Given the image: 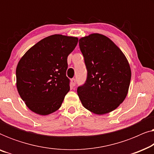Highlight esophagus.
I'll list each match as a JSON object with an SVG mask.
<instances>
[{
	"instance_id": "obj_1",
	"label": "esophagus",
	"mask_w": 154,
	"mask_h": 154,
	"mask_svg": "<svg viewBox=\"0 0 154 154\" xmlns=\"http://www.w3.org/2000/svg\"><path fill=\"white\" fill-rule=\"evenodd\" d=\"M71 85H72V86H75V82H76V81H75V79H72L71 80Z\"/></svg>"
}]
</instances>
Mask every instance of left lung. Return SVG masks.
<instances>
[{
	"mask_svg": "<svg viewBox=\"0 0 154 154\" xmlns=\"http://www.w3.org/2000/svg\"><path fill=\"white\" fill-rule=\"evenodd\" d=\"M87 79L77 92L85 109L105 114L117 108L129 89L131 70L125 56L113 42L100 33L79 40Z\"/></svg>",
	"mask_w": 154,
	"mask_h": 154,
	"instance_id": "8db88e82",
	"label": "left lung"
}]
</instances>
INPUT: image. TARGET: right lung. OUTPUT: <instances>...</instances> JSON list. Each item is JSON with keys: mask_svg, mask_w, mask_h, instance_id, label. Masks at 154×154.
I'll return each mask as SVG.
<instances>
[{"mask_svg": "<svg viewBox=\"0 0 154 154\" xmlns=\"http://www.w3.org/2000/svg\"><path fill=\"white\" fill-rule=\"evenodd\" d=\"M78 41L75 37L50 35L21 58L16 69L17 88L30 110L45 116L60 108L70 90L67 57Z\"/></svg>", "mask_w": 154, "mask_h": 154, "instance_id": "1", "label": "right lung"}]
</instances>
